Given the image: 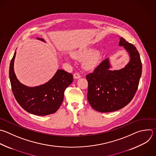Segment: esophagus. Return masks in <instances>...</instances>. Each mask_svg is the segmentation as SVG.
<instances>
[{"label": "esophagus", "instance_id": "esophagus-1", "mask_svg": "<svg viewBox=\"0 0 156 156\" xmlns=\"http://www.w3.org/2000/svg\"><path fill=\"white\" fill-rule=\"evenodd\" d=\"M73 78L75 79H79V78H81V75L79 73H75L73 75Z\"/></svg>", "mask_w": 156, "mask_h": 156}]
</instances>
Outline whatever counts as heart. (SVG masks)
<instances>
[{
    "label": "heart",
    "mask_w": 156,
    "mask_h": 156,
    "mask_svg": "<svg viewBox=\"0 0 156 156\" xmlns=\"http://www.w3.org/2000/svg\"><path fill=\"white\" fill-rule=\"evenodd\" d=\"M73 56L80 60L84 58L83 67L86 70H92L97 65L100 58V53L97 49L94 50L92 48H85L76 51Z\"/></svg>",
    "instance_id": "obj_1"
}]
</instances>
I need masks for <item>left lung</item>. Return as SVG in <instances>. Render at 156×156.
I'll return each mask as SVG.
<instances>
[{"mask_svg":"<svg viewBox=\"0 0 156 156\" xmlns=\"http://www.w3.org/2000/svg\"><path fill=\"white\" fill-rule=\"evenodd\" d=\"M119 46L124 48L130 57L124 68L110 70L108 58L86 75L88 101L95 110L101 113L115 112L129 104L137 90L141 75L142 64L135 46L122 37Z\"/></svg>","mask_w":156,"mask_h":156,"instance_id":"obj_1","label":"left lung"}]
</instances>
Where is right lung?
I'll return each mask as SVG.
<instances>
[{
    "label": "right lung",
    "instance_id": "1",
    "mask_svg": "<svg viewBox=\"0 0 156 156\" xmlns=\"http://www.w3.org/2000/svg\"><path fill=\"white\" fill-rule=\"evenodd\" d=\"M37 39L45 42L44 39ZM16 51L10 64L9 76L13 95L20 106L29 113L46 116L58 111L64 100L66 89L73 82V75L59 69L49 81L35 87L21 83L14 72Z\"/></svg>",
    "mask_w": 156,
    "mask_h": 156
}]
</instances>
